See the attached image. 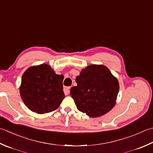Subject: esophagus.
Instances as JSON below:
<instances>
[{"label": "esophagus", "instance_id": "34e87169", "mask_svg": "<svg viewBox=\"0 0 153 153\" xmlns=\"http://www.w3.org/2000/svg\"><path fill=\"white\" fill-rule=\"evenodd\" d=\"M71 87H64V92L65 95H68L70 94V90Z\"/></svg>", "mask_w": 153, "mask_h": 153}]
</instances>
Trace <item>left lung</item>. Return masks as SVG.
<instances>
[{
    "mask_svg": "<svg viewBox=\"0 0 153 153\" xmlns=\"http://www.w3.org/2000/svg\"><path fill=\"white\" fill-rule=\"evenodd\" d=\"M76 79L77 86L71 88L70 95L81 112L91 117H97L114 107L119 82L105 65H89Z\"/></svg>",
    "mask_w": 153,
    "mask_h": 153,
    "instance_id": "left-lung-1",
    "label": "left lung"
}]
</instances>
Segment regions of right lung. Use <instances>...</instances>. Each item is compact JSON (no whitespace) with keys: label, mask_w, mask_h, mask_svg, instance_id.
Segmentation results:
<instances>
[{"label":"right lung","mask_w":153,"mask_h":153,"mask_svg":"<svg viewBox=\"0 0 153 153\" xmlns=\"http://www.w3.org/2000/svg\"><path fill=\"white\" fill-rule=\"evenodd\" d=\"M63 79L62 75L56 74L47 64L28 68L23 74L20 88L24 103L39 114L58 109L65 97Z\"/></svg>","instance_id":"1"}]
</instances>
